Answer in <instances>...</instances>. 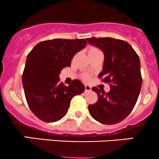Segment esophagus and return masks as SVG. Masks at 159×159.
<instances>
[{
    "label": "esophagus",
    "mask_w": 159,
    "mask_h": 159,
    "mask_svg": "<svg viewBox=\"0 0 159 159\" xmlns=\"http://www.w3.org/2000/svg\"><path fill=\"white\" fill-rule=\"evenodd\" d=\"M91 91V86L88 85V84H86L85 85V89H84V91L85 92H89V91Z\"/></svg>",
    "instance_id": "1"
}]
</instances>
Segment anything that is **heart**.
Here are the masks:
<instances>
[{"mask_svg": "<svg viewBox=\"0 0 159 159\" xmlns=\"http://www.w3.org/2000/svg\"><path fill=\"white\" fill-rule=\"evenodd\" d=\"M96 50H98V49L95 48H91L89 50V51H96ZM83 78H84V80H85V81H88V80L89 79V77L88 76V75H84V76H83Z\"/></svg>", "mask_w": 159, "mask_h": 159, "instance_id": "obj_1", "label": "heart"}]
</instances>
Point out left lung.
I'll use <instances>...</instances> for the list:
<instances>
[{
	"label": "left lung",
	"mask_w": 159,
	"mask_h": 159,
	"mask_svg": "<svg viewBox=\"0 0 159 159\" xmlns=\"http://www.w3.org/2000/svg\"><path fill=\"white\" fill-rule=\"evenodd\" d=\"M88 42L103 51L105 62L98 78L109 83L110 91L92 88L98 101L90 105V115L102 124L114 125L124 120L134 108L142 84L139 57L131 45L111 38H90Z\"/></svg>",
	"instance_id": "8db88e82"
}]
</instances>
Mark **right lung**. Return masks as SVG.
Masks as SVG:
<instances>
[{"instance_id": "1", "label": "right lung", "mask_w": 159, "mask_h": 159, "mask_svg": "<svg viewBox=\"0 0 159 159\" xmlns=\"http://www.w3.org/2000/svg\"><path fill=\"white\" fill-rule=\"evenodd\" d=\"M85 39L48 40L38 43L27 57L22 84L30 109L41 121L54 122L68 112L74 96L84 85L73 80L69 86L60 82L59 74L77 52L87 45Z\"/></svg>"}]
</instances>
